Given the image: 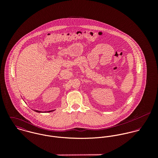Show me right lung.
I'll use <instances>...</instances> for the list:
<instances>
[{
  "label": "right lung",
  "mask_w": 158,
  "mask_h": 158,
  "mask_svg": "<svg viewBox=\"0 0 158 158\" xmlns=\"http://www.w3.org/2000/svg\"><path fill=\"white\" fill-rule=\"evenodd\" d=\"M55 110H52V111H45V113H50V112H52ZM35 112H37V113H43V111H38V110H35Z\"/></svg>",
  "instance_id": "right-lung-1"
}]
</instances>
